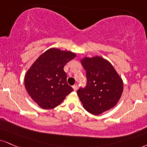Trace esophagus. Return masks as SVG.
<instances>
[{"label": "esophagus", "mask_w": 147, "mask_h": 147, "mask_svg": "<svg viewBox=\"0 0 147 147\" xmlns=\"http://www.w3.org/2000/svg\"><path fill=\"white\" fill-rule=\"evenodd\" d=\"M72 88H73L74 90L76 91L77 90V88H78V86H77V85H74V86H72Z\"/></svg>", "instance_id": "obj_1"}]
</instances>
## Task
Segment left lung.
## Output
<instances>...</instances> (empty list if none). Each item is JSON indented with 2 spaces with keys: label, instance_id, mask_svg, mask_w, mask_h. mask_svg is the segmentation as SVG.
I'll return each instance as SVG.
<instances>
[{
  "label": "left lung",
  "instance_id": "obj_1",
  "mask_svg": "<svg viewBox=\"0 0 147 147\" xmlns=\"http://www.w3.org/2000/svg\"><path fill=\"white\" fill-rule=\"evenodd\" d=\"M81 63L86 72V87L77 90L84 109L94 115L116 105L123 91V82L112 64L100 57H85Z\"/></svg>",
  "mask_w": 147,
  "mask_h": 147
}]
</instances>
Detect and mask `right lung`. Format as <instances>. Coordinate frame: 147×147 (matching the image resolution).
Returning <instances> with one entry per match:
<instances>
[{
  "instance_id": "1",
  "label": "right lung",
  "mask_w": 147,
  "mask_h": 147,
  "mask_svg": "<svg viewBox=\"0 0 147 147\" xmlns=\"http://www.w3.org/2000/svg\"><path fill=\"white\" fill-rule=\"evenodd\" d=\"M75 57L70 51L50 49L39 57L29 69L24 77V86L40 107L54 108L74 90L67 83L63 67Z\"/></svg>"
}]
</instances>
